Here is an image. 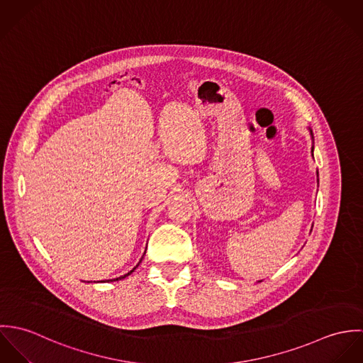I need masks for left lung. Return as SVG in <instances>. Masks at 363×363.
Returning <instances> with one entry per match:
<instances>
[{
	"mask_svg": "<svg viewBox=\"0 0 363 363\" xmlns=\"http://www.w3.org/2000/svg\"><path fill=\"white\" fill-rule=\"evenodd\" d=\"M311 137H313V133H311ZM311 152H313V150H311ZM317 174H318V173H317Z\"/></svg>",
	"mask_w": 363,
	"mask_h": 363,
	"instance_id": "left-lung-1",
	"label": "left lung"
}]
</instances>
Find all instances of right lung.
Returning <instances> with one entry per match:
<instances>
[{
	"label": "right lung",
	"mask_w": 363,
	"mask_h": 363,
	"mask_svg": "<svg viewBox=\"0 0 363 363\" xmlns=\"http://www.w3.org/2000/svg\"><path fill=\"white\" fill-rule=\"evenodd\" d=\"M141 261H143V259H140V262H141ZM140 262H138V264H137V265H135V267H134V268H133L130 272H127V274H124V275H121V277H118V278H116V279H107V281H104V282H108V281H118V279H123V278L128 277L131 272H134V269H135V268L140 265Z\"/></svg>",
	"instance_id": "right-lung-1"
}]
</instances>
